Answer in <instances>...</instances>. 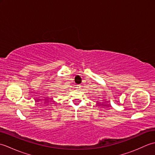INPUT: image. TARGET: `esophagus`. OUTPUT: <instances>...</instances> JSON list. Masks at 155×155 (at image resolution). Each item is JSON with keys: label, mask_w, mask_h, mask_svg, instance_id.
<instances>
[{"label": "esophagus", "mask_w": 155, "mask_h": 155, "mask_svg": "<svg viewBox=\"0 0 155 155\" xmlns=\"http://www.w3.org/2000/svg\"><path fill=\"white\" fill-rule=\"evenodd\" d=\"M81 85H77V88H81Z\"/></svg>", "instance_id": "obj_1"}]
</instances>
